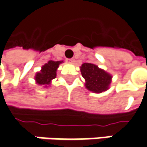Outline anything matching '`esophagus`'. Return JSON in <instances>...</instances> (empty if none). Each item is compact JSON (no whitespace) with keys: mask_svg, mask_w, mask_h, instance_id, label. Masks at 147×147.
Returning a JSON list of instances; mask_svg holds the SVG:
<instances>
[{"mask_svg":"<svg viewBox=\"0 0 147 147\" xmlns=\"http://www.w3.org/2000/svg\"><path fill=\"white\" fill-rule=\"evenodd\" d=\"M68 61L69 63H74V58H68Z\"/></svg>","mask_w":147,"mask_h":147,"instance_id":"34e87169","label":"esophagus"}]
</instances>
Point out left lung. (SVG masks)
Segmentation results:
<instances>
[{"label":"left lung","mask_w":147,"mask_h":147,"mask_svg":"<svg viewBox=\"0 0 147 147\" xmlns=\"http://www.w3.org/2000/svg\"><path fill=\"white\" fill-rule=\"evenodd\" d=\"M81 74L85 79L86 88L94 93H101L108 89L111 76L105 71L92 63H84L81 66Z\"/></svg>","instance_id":"left-lung-1"}]
</instances>
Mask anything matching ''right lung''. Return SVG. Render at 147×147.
Here are the masks:
<instances>
[{
    "label": "right lung",
    "mask_w": 147,
    "mask_h": 147,
    "mask_svg": "<svg viewBox=\"0 0 147 147\" xmlns=\"http://www.w3.org/2000/svg\"><path fill=\"white\" fill-rule=\"evenodd\" d=\"M62 62L60 61H49L47 63L42 66V70L37 73L36 74L35 79L37 81L38 84L41 85H46L49 84L51 80L56 78V71L57 68H58L59 63H61Z\"/></svg>",
    "instance_id": "obj_1"
}]
</instances>
